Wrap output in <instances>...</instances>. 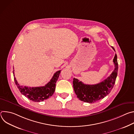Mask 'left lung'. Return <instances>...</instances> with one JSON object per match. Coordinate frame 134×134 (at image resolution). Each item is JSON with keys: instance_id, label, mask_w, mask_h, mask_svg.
I'll return each instance as SVG.
<instances>
[{"instance_id": "8db88e82", "label": "left lung", "mask_w": 134, "mask_h": 134, "mask_svg": "<svg viewBox=\"0 0 134 134\" xmlns=\"http://www.w3.org/2000/svg\"><path fill=\"white\" fill-rule=\"evenodd\" d=\"M112 48L115 51L113 47H112ZM113 62L114 64L113 71L107 79L100 83L88 85L74 78V91L79 100L85 102L92 103L103 99L110 93L115 83L118 74V64L116 54L114 55Z\"/></svg>"}]
</instances>
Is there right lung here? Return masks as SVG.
Wrapping results in <instances>:
<instances>
[{
  "instance_id": "add662e5",
  "label": "right lung",
  "mask_w": 134,
  "mask_h": 134,
  "mask_svg": "<svg viewBox=\"0 0 134 134\" xmlns=\"http://www.w3.org/2000/svg\"><path fill=\"white\" fill-rule=\"evenodd\" d=\"M13 71L14 81L19 91L25 97L34 102H41L49 99L53 94L55 88V83L58 80L61 70L55 72L49 82L45 86L40 87H27L20 85L16 80Z\"/></svg>"
}]
</instances>
